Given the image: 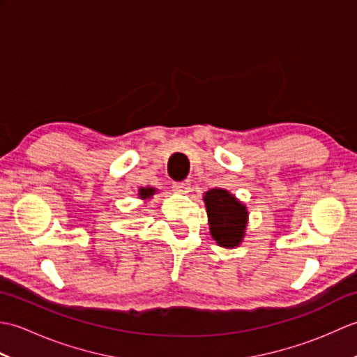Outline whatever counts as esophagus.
Here are the masks:
<instances>
[{"label":"esophagus","mask_w":357,"mask_h":357,"mask_svg":"<svg viewBox=\"0 0 357 357\" xmlns=\"http://www.w3.org/2000/svg\"><path fill=\"white\" fill-rule=\"evenodd\" d=\"M172 188H173V192L181 193V195H187L188 192H190V183H188V181H185V183L173 184Z\"/></svg>","instance_id":"esophagus-1"}]
</instances>
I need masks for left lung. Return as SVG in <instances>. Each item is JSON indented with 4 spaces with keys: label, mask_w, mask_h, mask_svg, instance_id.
<instances>
[{
    "label": "left lung",
    "mask_w": 357,
    "mask_h": 357,
    "mask_svg": "<svg viewBox=\"0 0 357 357\" xmlns=\"http://www.w3.org/2000/svg\"><path fill=\"white\" fill-rule=\"evenodd\" d=\"M210 234L218 245L224 248L238 247L245 236L248 221L247 207L224 188H211L204 193Z\"/></svg>",
    "instance_id": "8db88e82"
}]
</instances>
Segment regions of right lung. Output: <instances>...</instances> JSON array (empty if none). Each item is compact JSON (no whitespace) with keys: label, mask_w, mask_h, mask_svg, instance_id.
<instances>
[{"label":"right lung","mask_w":357,"mask_h":357,"mask_svg":"<svg viewBox=\"0 0 357 357\" xmlns=\"http://www.w3.org/2000/svg\"><path fill=\"white\" fill-rule=\"evenodd\" d=\"M156 193V188H151V187H141L139 188V198L141 199H149V198H151V196H153Z\"/></svg>","instance_id":"right-lung-1"}]
</instances>
